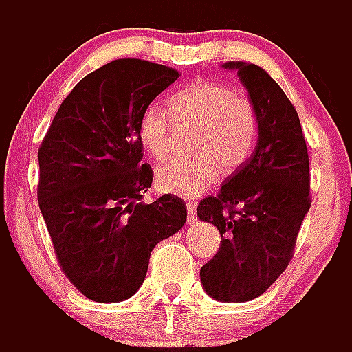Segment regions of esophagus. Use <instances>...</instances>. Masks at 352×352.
I'll return each instance as SVG.
<instances>
[{"instance_id": "obj_1", "label": "esophagus", "mask_w": 352, "mask_h": 352, "mask_svg": "<svg viewBox=\"0 0 352 352\" xmlns=\"http://www.w3.org/2000/svg\"><path fill=\"white\" fill-rule=\"evenodd\" d=\"M186 214H188V222H195L197 220V206L195 203H186Z\"/></svg>"}]
</instances>
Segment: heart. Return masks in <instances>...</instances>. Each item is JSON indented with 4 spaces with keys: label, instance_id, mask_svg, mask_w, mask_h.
Returning <instances> with one entry per match:
<instances>
[{
    "label": "heart",
    "instance_id": "1",
    "mask_svg": "<svg viewBox=\"0 0 352 352\" xmlns=\"http://www.w3.org/2000/svg\"><path fill=\"white\" fill-rule=\"evenodd\" d=\"M174 116L197 125L192 160L162 167L157 185L162 192L194 199L210 188L223 170H234L248 160L259 138L256 109L247 96L217 80L197 79L169 98ZM174 120L167 109L149 104L141 113L138 135L155 162H166L173 151Z\"/></svg>",
    "mask_w": 352,
    "mask_h": 352
}]
</instances>
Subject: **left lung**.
Returning a JSON list of instances; mask_svg holds the SVG:
<instances>
[{"label": "left lung", "mask_w": 352, "mask_h": 352, "mask_svg": "<svg viewBox=\"0 0 352 352\" xmlns=\"http://www.w3.org/2000/svg\"><path fill=\"white\" fill-rule=\"evenodd\" d=\"M222 68L238 72L256 109L259 138L219 195L199 203V219L222 234L217 256L201 268V282L213 300L243 303L261 296L291 261L310 210L309 153L296 109L268 72L245 61Z\"/></svg>", "instance_id": "1"}]
</instances>
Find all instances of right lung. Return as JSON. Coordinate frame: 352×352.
I'll use <instances>...</instances> for the list:
<instances>
[{
	"mask_svg": "<svg viewBox=\"0 0 352 352\" xmlns=\"http://www.w3.org/2000/svg\"><path fill=\"white\" fill-rule=\"evenodd\" d=\"M179 74L144 60H116L80 79L38 149V204L70 282L98 303L133 296L155 245L186 222L176 195L141 203L153 182L142 164L141 113Z\"/></svg>",
	"mask_w": 352,
	"mask_h": 352,
	"instance_id": "1",
	"label": "right lung"
}]
</instances>
